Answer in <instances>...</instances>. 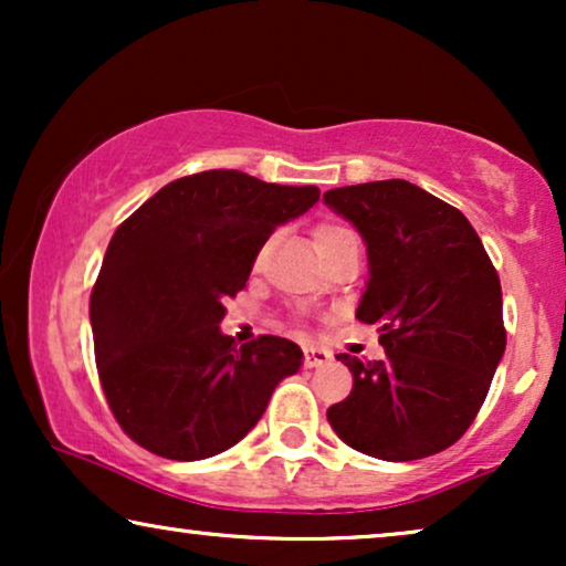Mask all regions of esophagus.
I'll list each match as a JSON object with an SVG mask.
<instances>
[{
  "instance_id": "1",
  "label": "esophagus",
  "mask_w": 566,
  "mask_h": 566,
  "mask_svg": "<svg viewBox=\"0 0 566 566\" xmlns=\"http://www.w3.org/2000/svg\"><path fill=\"white\" fill-rule=\"evenodd\" d=\"M332 360V353L324 350V347H304V366L316 368L324 366V363Z\"/></svg>"
}]
</instances>
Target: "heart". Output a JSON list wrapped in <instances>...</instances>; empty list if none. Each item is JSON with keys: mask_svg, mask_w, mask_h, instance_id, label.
<instances>
[{"mask_svg": "<svg viewBox=\"0 0 566 566\" xmlns=\"http://www.w3.org/2000/svg\"><path fill=\"white\" fill-rule=\"evenodd\" d=\"M345 234H350V231H347L345 227H339V223H322V227L314 229V244L319 247L324 242H332V239L345 237Z\"/></svg>", "mask_w": 566, "mask_h": 566, "instance_id": "b5f03b06", "label": "heart"}]
</instances>
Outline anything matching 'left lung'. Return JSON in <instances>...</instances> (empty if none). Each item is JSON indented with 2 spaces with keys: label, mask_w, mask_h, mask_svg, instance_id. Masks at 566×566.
<instances>
[{
  "label": "left lung",
  "mask_w": 566,
  "mask_h": 566,
  "mask_svg": "<svg viewBox=\"0 0 566 566\" xmlns=\"http://www.w3.org/2000/svg\"><path fill=\"white\" fill-rule=\"evenodd\" d=\"M368 244L370 277L358 306L386 358L339 353L353 374L327 409L355 451L415 461L453 446L482 409L505 353L500 275L459 208L407 180L324 192Z\"/></svg>",
  "instance_id": "obj_1"
}]
</instances>
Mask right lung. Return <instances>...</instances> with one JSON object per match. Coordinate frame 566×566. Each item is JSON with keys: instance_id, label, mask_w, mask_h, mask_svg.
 Listing matches in <instances>:
<instances>
[{"instance_id": "obj_1", "label": "right lung", "mask_w": 566, "mask_h": 566, "mask_svg": "<svg viewBox=\"0 0 566 566\" xmlns=\"http://www.w3.org/2000/svg\"><path fill=\"white\" fill-rule=\"evenodd\" d=\"M319 200L239 169L169 182L115 229L90 296L99 386L123 432L172 461L227 451L265 412L301 347L221 335L223 301L247 285L277 223Z\"/></svg>"}]
</instances>
